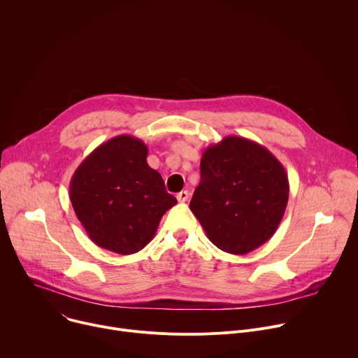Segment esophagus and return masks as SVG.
<instances>
[{
    "label": "esophagus",
    "instance_id": "obj_1",
    "mask_svg": "<svg viewBox=\"0 0 358 358\" xmlns=\"http://www.w3.org/2000/svg\"><path fill=\"white\" fill-rule=\"evenodd\" d=\"M188 196H189L188 191H181V192L177 194V199H178L180 202H185V201L188 199Z\"/></svg>",
    "mask_w": 358,
    "mask_h": 358
}]
</instances>
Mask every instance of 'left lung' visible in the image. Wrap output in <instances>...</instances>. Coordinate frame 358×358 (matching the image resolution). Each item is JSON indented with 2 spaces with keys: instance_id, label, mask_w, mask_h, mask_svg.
Returning <instances> with one entry per match:
<instances>
[{
  "instance_id": "8db88e82",
  "label": "left lung",
  "mask_w": 358,
  "mask_h": 358,
  "mask_svg": "<svg viewBox=\"0 0 358 358\" xmlns=\"http://www.w3.org/2000/svg\"><path fill=\"white\" fill-rule=\"evenodd\" d=\"M201 180L189 208L221 250L245 255L276 232L287 206L289 180L262 144L227 136L202 152Z\"/></svg>"
}]
</instances>
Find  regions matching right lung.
<instances>
[{
	"instance_id": "1",
	"label": "right lung",
	"mask_w": 358,
	"mask_h": 358,
	"mask_svg": "<svg viewBox=\"0 0 358 358\" xmlns=\"http://www.w3.org/2000/svg\"><path fill=\"white\" fill-rule=\"evenodd\" d=\"M143 140L122 134L96 147L72 176L69 198L87 236L119 255L141 250L177 203L147 164Z\"/></svg>"
}]
</instances>
